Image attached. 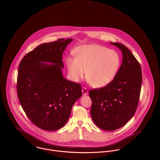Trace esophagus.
Returning a JSON list of instances; mask_svg holds the SVG:
<instances>
[{
	"label": "esophagus",
	"instance_id": "esophagus-1",
	"mask_svg": "<svg viewBox=\"0 0 160 160\" xmlns=\"http://www.w3.org/2000/svg\"><path fill=\"white\" fill-rule=\"evenodd\" d=\"M82 92L83 95H87L88 94V91L87 89L84 87H82Z\"/></svg>",
	"mask_w": 160,
	"mask_h": 160
}]
</instances>
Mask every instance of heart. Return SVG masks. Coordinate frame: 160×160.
I'll return each instance as SVG.
<instances>
[{
    "label": "heart",
    "mask_w": 160,
    "mask_h": 160,
    "mask_svg": "<svg viewBox=\"0 0 160 160\" xmlns=\"http://www.w3.org/2000/svg\"><path fill=\"white\" fill-rule=\"evenodd\" d=\"M75 58L68 57L66 64L69 75L74 82H79L86 74L92 87L106 86L114 79L120 66L119 54L105 47L83 45L74 51Z\"/></svg>",
    "instance_id": "1"
}]
</instances>
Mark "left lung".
I'll return each instance as SVG.
<instances>
[{"label":"left lung","instance_id":"8db88e82","mask_svg":"<svg viewBox=\"0 0 160 160\" xmlns=\"http://www.w3.org/2000/svg\"><path fill=\"white\" fill-rule=\"evenodd\" d=\"M122 53V60L114 79L107 86L91 90V114L94 123L105 131L124 126L135 114L142 82L141 67L128 47L110 42Z\"/></svg>","mask_w":160,"mask_h":160}]
</instances>
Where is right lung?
I'll return each instance as SVG.
<instances>
[{
    "label": "right lung",
    "mask_w": 160,
    "mask_h": 160,
    "mask_svg": "<svg viewBox=\"0 0 160 160\" xmlns=\"http://www.w3.org/2000/svg\"><path fill=\"white\" fill-rule=\"evenodd\" d=\"M72 41L60 39L38 46L23 57L18 67L20 103L31 121L45 131L63 127L73 104L82 96L81 85L62 74L63 52Z\"/></svg>",
    "instance_id": "obj_1"
}]
</instances>
